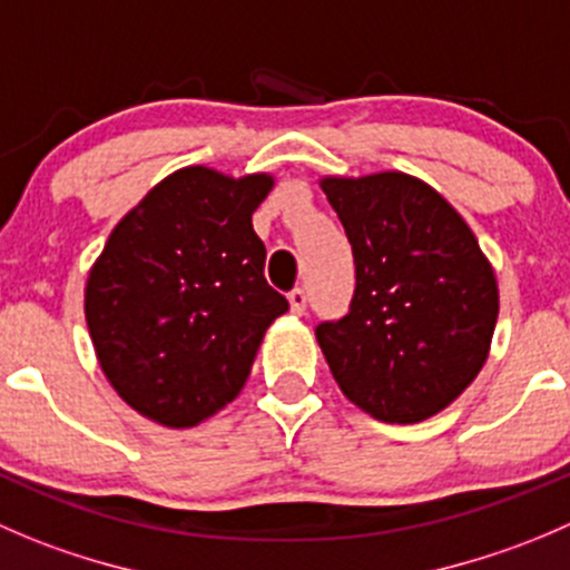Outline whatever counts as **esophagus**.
<instances>
[{
  "instance_id": "obj_1",
  "label": "esophagus",
  "mask_w": 570,
  "mask_h": 570,
  "mask_svg": "<svg viewBox=\"0 0 570 570\" xmlns=\"http://www.w3.org/2000/svg\"><path fill=\"white\" fill-rule=\"evenodd\" d=\"M306 303H308L306 289H292L289 292V306H292V312L297 314V317H301V314H306Z\"/></svg>"
}]
</instances>
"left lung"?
<instances>
[{"mask_svg": "<svg viewBox=\"0 0 570 570\" xmlns=\"http://www.w3.org/2000/svg\"><path fill=\"white\" fill-rule=\"evenodd\" d=\"M356 264L351 312L317 325L340 390L384 423L443 412L484 367L499 284L440 191L403 173L320 180Z\"/></svg>", "mask_w": 570, "mask_h": 570, "instance_id": "left-lung-1", "label": "left lung"}]
</instances>
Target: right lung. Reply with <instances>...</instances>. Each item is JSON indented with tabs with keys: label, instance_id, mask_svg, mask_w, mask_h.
Wrapping results in <instances>:
<instances>
[{
	"label": "right lung",
	"instance_id": "right-lung-1",
	"mask_svg": "<svg viewBox=\"0 0 570 570\" xmlns=\"http://www.w3.org/2000/svg\"><path fill=\"white\" fill-rule=\"evenodd\" d=\"M273 175L186 167L110 230L86 284L99 367L138 414L189 429L234 401L275 317L253 212Z\"/></svg>",
	"mask_w": 570,
	"mask_h": 570
}]
</instances>
